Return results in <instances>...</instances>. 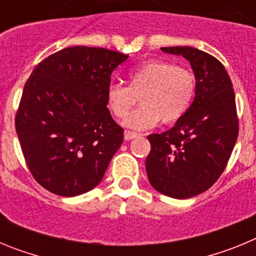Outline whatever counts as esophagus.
I'll use <instances>...</instances> for the list:
<instances>
[{"label": "esophagus", "instance_id": "1", "mask_svg": "<svg viewBox=\"0 0 256 256\" xmlns=\"http://www.w3.org/2000/svg\"><path fill=\"white\" fill-rule=\"evenodd\" d=\"M137 133L136 132H130V130H126V133H124V140H126V141H130V140H133V138H136V137H137Z\"/></svg>", "mask_w": 256, "mask_h": 256}]
</instances>
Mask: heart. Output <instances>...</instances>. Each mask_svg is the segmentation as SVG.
Instances as JSON below:
<instances>
[{
  "mask_svg": "<svg viewBox=\"0 0 256 256\" xmlns=\"http://www.w3.org/2000/svg\"><path fill=\"white\" fill-rule=\"evenodd\" d=\"M128 87L112 83L106 90V105L118 119H124L130 108L142 100V106L123 122L126 128L144 130L162 119L170 124L180 120L191 106L196 92L195 74L165 60H150L132 69Z\"/></svg>",
  "mask_w": 256,
  "mask_h": 256,
  "instance_id": "b5f03b06",
  "label": "heart"
}]
</instances>
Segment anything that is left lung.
I'll return each mask as SVG.
<instances>
[{
	"instance_id": "8db88e82",
	"label": "left lung",
	"mask_w": 256,
	"mask_h": 256,
	"mask_svg": "<svg viewBox=\"0 0 256 256\" xmlns=\"http://www.w3.org/2000/svg\"><path fill=\"white\" fill-rule=\"evenodd\" d=\"M188 60L196 78L195 98L166 132L148 136L146 172L151 186L173 198L202 194L224 170L238 136L232 82L220 61L194 47H162Z\"/></svg>"
}]
</instances>
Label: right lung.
<instances>
[{"label": "right lung", "instance_id": "right-lung-1", "mask_svg": "<svg viewBox=\"0 0 256 256\" xmlns=\"http://www.w3.org/2000/svg\"><path fill=\"white\" fill-rule=\"evenodd\" d=\"M128 55L74 46L48 56L24 86L15 128L32 176L58 196L91 191L124 134L106 108L110 76Z\"/></svg>", "mask_w": 256, "mask_h": 256}]
</instances>
